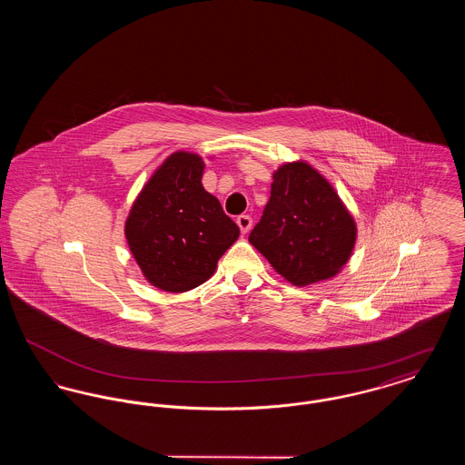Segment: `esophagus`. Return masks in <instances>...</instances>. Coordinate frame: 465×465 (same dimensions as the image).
<instances>
[{"instance_id": "34e87169", "label": "esophagus", "mask_w": 465, "mask_h": 465, "mask_svg": "<svg viewBox=\"0 0 465 465\" xmlns=\"http://www.w3.org/2000/svg\"><path fill=\"white\" fill-rule=\"evenodd\" d=\"M237 224H239V228H241L242 233H247V232L251 230V226H252V218L247 216V214H242V216L237 218Z\"/></svg>"}]
</instances>
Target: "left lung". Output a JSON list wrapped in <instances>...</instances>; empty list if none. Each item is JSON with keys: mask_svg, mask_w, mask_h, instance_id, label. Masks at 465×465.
I'll list each match as a JSON object with an SVG mask.
<instances>
[{"mask_svg": "<svg viewBox=\"0 0 465 465\" xmlns=\"http://www.w3.org/2000/svg\"><path fill=\"white\" fill-rule=\"evenodd\" d=\"M355 223L331 184L305 162L275 174L263 216L249 233L270 265L294 286L331 279L351 258Z\"/></svg>", "mask_w": 465, "mask_h": 465, "instance_id": "left-lung-1", "label": "left lung"}]
</instances>
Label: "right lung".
Listing matches in <instances>:
<instances>
[{"label": "right lung", "instance_id": "1", "mask_svg": "<svg viewBox=\"0 0 465 465\" xmlns=\"http://www.w3.org/2000/svg\"><path fill=\"white\" fill-rule=\"evenodd\" d=\"M199 155L177 152L146 183L125 223L137 265L156 288L183 292L205 282L239 239L216 197L200 183Z\"/></svg>", "mask_w": 465, "mask_h": 465}]
</instances>
